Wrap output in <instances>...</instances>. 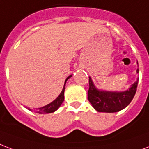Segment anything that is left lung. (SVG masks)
Listing matches in <instances>:
<instances>
[{
  "label": "left lung",
  "instance_id": "obj_1",
  "mask_svg": "<svg viewBox=\"0 0 149 149\" xmlns=\"http://www.w3.org/2000/svg\"><path fill=\"white\" fill-rule=\"evenodd\" d=\"M139 69L137 70V73ZM138 79L125 91H106L97 89L89 77L87 98L95 110L99 112H116L126 108L134 98L138 87Z\"/></svg>",
  "mask_w": 149,
  "mask_h": 149
}]
</instances>
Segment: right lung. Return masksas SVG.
<instances>
[{
  "instance_id": "1",
  "label": "right lung",
  "mask_w": 149,
  "mask_h": 149,
  "mask_svg": "<svg viewBox=\"0 0 149 149\" xmlns=\"http://www.w3.org/2000/svg\"><path fill=\"white\" fill-rule=\"evenodd\" d=\"M72 77V75H70L69 77H67L65 81L64 87H63V89H62V92L60 93V95L58 96L56 99L54 100L53 102H51L50 104L47 105H44L41 108H38V109H36L34 111H36L37 112L40 113V114H46V113H52V112H55L58 108L60 107V105H62V103L64 101V91H65V84H66L67 79H70V77ZM28 109L31 110V109Z\"/></svg>"
}]
</instances>
